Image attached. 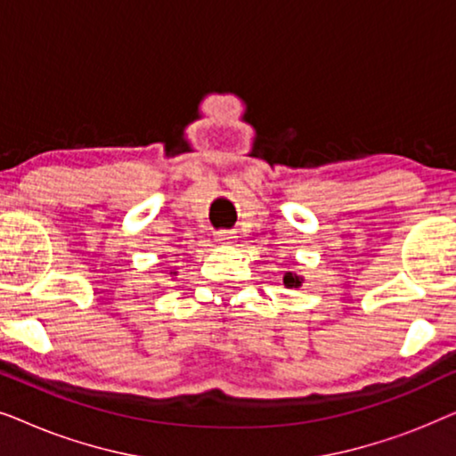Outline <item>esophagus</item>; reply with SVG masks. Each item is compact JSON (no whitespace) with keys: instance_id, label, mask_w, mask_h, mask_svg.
<instances>
[{"instance_id":"34e87169","label":"esophagus","mask_w":456,"mask_h":456,"mask_svg":"<svg viewBox=\"0 0 456 456\" xmlns=\"http://www.w3.org/2000/svg\"><path fill=\"white\" fill-rule=\"evenodd\" d=\"M217 240L220 242H232L236 236H232V232H226V230H222V232H217Z\"/></svg>"}]
</instances>
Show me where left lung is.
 Listing matches in <instances>:
<instances>
[{
    "label": "left lung",
    "instance_id": "8db88e82",
    "mask_svg": "<svg viewBox=\"0 0 456 456\" xmlns=\"http://www.w3.org/2000/svg\"><path fill=\"white\" fill-rule=\"evenodd\" d=\"M284 284L289 286V289H292V286H295V289H297V286H301V280H298V276H292V273L289 272L284 276Z\"/></svg>",
    "mask_w": 456,
    "mask_h": 456
}]
</instances>
